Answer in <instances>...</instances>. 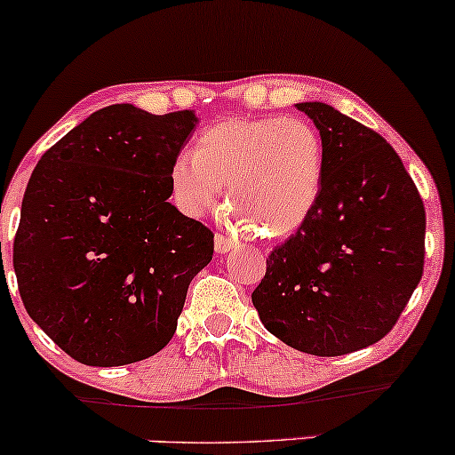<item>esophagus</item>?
Returning <instances> with one entry per match:
<instances>
[{"label": "esophagus", "instance_id": "obj_1", "mask_svg": "<svg viewBox=\"0 0 455 455\" xmlns=\"http://www.w3.org/2000/svg\"><path fill=\"white\" fill-rule=\"evenodd\" d=\"M213 248H216L218 254H227L231 252L235 248V242L231 237H224V235H216V239H213Z\"/></svg>", "mask_w": 455, "mask_h": 455}]
</instances>
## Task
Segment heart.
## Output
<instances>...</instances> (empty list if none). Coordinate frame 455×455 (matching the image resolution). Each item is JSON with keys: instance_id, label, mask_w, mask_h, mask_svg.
<instances>
[{"instance_id": "b5f03b06", "label": "heart", "mask_w": 455, "mask_h": 455, "mask_svg": "<svg viewBox=\"0 0 455 455\" xmlns=\"http://www.w3.org/2000/svg\"><path fill=\"white\" fill-rule=\"evenodd\" d=\"M323 177L321 134L304 117H233L203 130L192 156H177L169 192L181 213L203 218L228 184L239 227L254 224L260 237L282 239L315 212Z\"/></svg>"}]
</instances>
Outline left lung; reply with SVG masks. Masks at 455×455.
<instances>
[{
  "mask_svg": "<svg viewBox=\"0 0 455 455\" xmlns=\"http://www.w3.org/2000/svg\"><path fill=\"white\" fill-rule=\"evenodd\" d=\"M325 151L310 218L267 259L252 304L269 333L318 357L379 342L424 274L426 212L400 156L325 102H299Z\"/></svg>",
  "mask_w": 455,
  "mask_h": 455,
  "instance_id": "obj_1",
  "label": "left lung"
}]
</instances>
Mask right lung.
Here are the masks:
<instances>
[{"mask_svg":"<svg viewBox=\"0 0 455 455\" xmlns=\"http://www.w3.org/2000/svg\"><path fill=\"white\" fill-rule=\"evenodd\" d=\"M198 117L111 104L36 164L14 274L25 310L72 359L111 368L169 344L213 233L169 203V169Z\"/></svg>","mask_w":455,"mask_h":455,"instance_id":"right-lung-1","label":"right lung"}]
</instances>
